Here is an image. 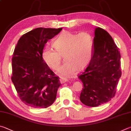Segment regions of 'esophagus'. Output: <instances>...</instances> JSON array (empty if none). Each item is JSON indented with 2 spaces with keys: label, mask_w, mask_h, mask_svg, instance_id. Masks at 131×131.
<instances>
[{
  "label": "esophagus",
  "mask_w": 131,
  "mask_h": 131,
  "mask_svg": "<svg viewBox=\"0 0 131 131\" xmlns=\"http://www.w3.org/2000/svg\"><path fill=\"white\" fill-rule=\"evenodd\" d=\"M67 81V79H64V78H61L60 79V82L61 83H66V82Z\"/></svg>",
  "instance_id": "obj_1"
}]
</instances>
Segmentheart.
Listing matches in <instances>:
<instances>
[{"instance_id": "heart-1", "label": "heart", "mask_w": 131, "mask_h": 131, "mask_svg": "<svg viewBox=\"0 0 131 131\" xmlns=\"http://www.w3.org/2000/svg\"><path fill=\"white\" fill-rule=\"evenodd\" d=\"M53 45L55 50L45 49L42 57L48 67L55 70L61 63V56L64 55L66 63L57 71V74L61 77H74L77 70H83L92 58L94 40L88 32L77 34L64 31L54 39Z\"/></svg>"}]
</instances>
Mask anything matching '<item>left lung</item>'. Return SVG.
<instances>
[{
	"label": "left lung",
	"instance_id": "left-lung-1",
	"mask_svg": "<svg viewBox=\"0 0 131 131\" xmlns=\"http://www.w3.org/2000/svg\"><path fill=\"white\" fill-rule=\"evenodd\" d=\"M94 35L92 58L78 77L83 84L80 100L90 107L110 101L121 76L120 52L113 38L99 27L95 29Z\"/></svg>",
	"mask_w": 131,
	"mask_h": 131
}]
</instances>
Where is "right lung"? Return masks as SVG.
Returning <instances> with one entry per match:
<instances>
[{
    "label": "right lung",
    "instance_id": "add662e5",
    "mask_svg": "<svg viewBox=\"0 0 131 131\" xmlns=\"http://www.w3.org/2000/svg\"><path fill=\"white\" fill-rule=\"evenodd\" d=\"M62 28L38 27L22 35L12 58L11 80L22 101L34 108H46L56 100L59 77L42 57L45 44Z\"/></svg>",
    "mask_w": 131,
    "mask_h": 131
}]
</instances>
